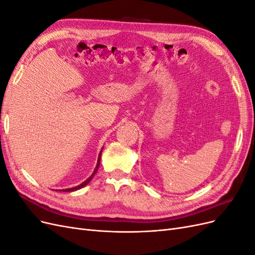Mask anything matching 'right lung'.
<instances>
[{
	"mask_svg": "<svg viewBox=\"0 0 255 255\" xmlns=\"http://www.w3.org/2000/svg\"><path fill=\"white\" fill-rule=\"evenodd\" d=\"M101 153H102V150H101V152H100V154H99V158H98V163H97V166H96V168H95V170H94V172H92V174L88 177V179L86 180V181H84L82 184H80V185H78V186H75V187H72V188H67V189H60L59 191H67V192H70V191H75V190H78V189H81V188H83L84 186H86V185L92 180V177L95 176V174L97 173V171H98V168H99V166H100V159H101Z\"/></svg>",
	"mask_w": 255,
	"mask_h": 255,
	"instance_id": "add662e5",
	"label": "right lung"
}]
</instances>
